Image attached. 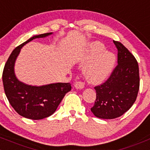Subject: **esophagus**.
<instances>
[{"instance_id":"34e87169","label":"esophagus","mask_w":150,"mask_h":150,"mask_svg":"<svg viewBox=\"0 0 150 150\" xmlns=\"http://www.w3.org/2000/svg\"><path fill=\"white\" fill-rule=\"evenodd\" d=\"M84 83L82 81H78V82H76V83H75V85H74V86H75V89H82L84 88Z\"/></svg>"}]
</instances>
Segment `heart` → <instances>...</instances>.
I'll list each match as a JSON object with an SVG mask.
<instances>
[{
  "label": "heart",
  "instance_id": "heart-1",
  "mask_svg": "<svg viewBox=\"0 0 150 150\" xmlns=\"http://www.w3.org/2000/svg\"><path fill=\"white\" fill-rule=\"evenodd\" d=\"M82 68L83 77L90 83L103 82L110 75L115 63L113 53L104 50V46L99 41H92L78 58Z\"/></svg>",
  "mask_w": 150,
  "mask_h": 150
}]
</instances>
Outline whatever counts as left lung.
I'll use <instances>...</instances> for the list:
<instances>
[{
  "label": "left lung",
  "instance_id": "left-lung-1",
  "mask_svg": "<svg viewBox=\"0 0 150 150\" xmlns=\"http://www.w3.org/2000/svg\"><path fill=\"white\" fill-rule=\"evenodd\" d=\"M117 65L107 81L95 87L96 100L91 112L102 119L116 118L128 111L139 90V68L136 59L122 43L115 41Z\"/></svg>",
  "mask_w": 150,
  "mask_h": 150
}]
</instances>
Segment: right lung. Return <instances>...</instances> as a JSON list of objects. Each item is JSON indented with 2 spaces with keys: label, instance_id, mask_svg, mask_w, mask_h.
I'll list each match as a JSON object with an SVG mask.
<instances>
[{
  "label": "right lung",
  "instance_id": "add662e5",
  "mask_svg": "<svg viewBox=\"0 0 150 150\" xmlns=\"http://www.w3.org/2000/svg\"><path fill=\"white\" fill-rule=\"evenodd\" d=\"M52 34V33L34 35L17 47L11 53L3 72L4 92L9 103L20 115L29 119L40 120L52 115L72 88L69 83L33 86L19 81L15 75V61L22 47L33 39L46 38Z\"/></svg>",
  "mask_w": 150,
  "mask_h": 150
}]
</instances>
